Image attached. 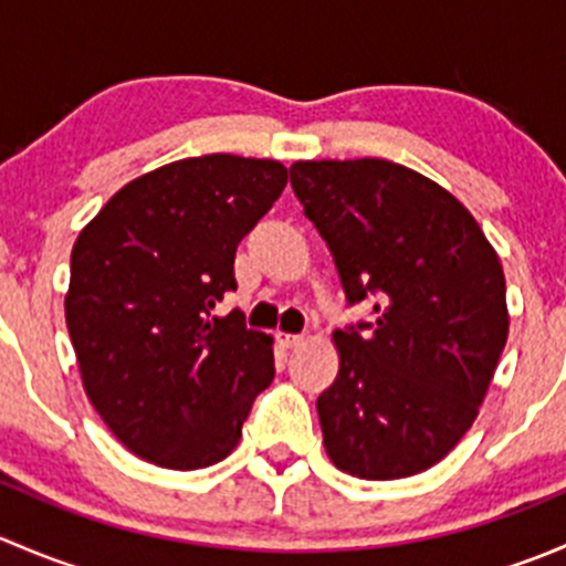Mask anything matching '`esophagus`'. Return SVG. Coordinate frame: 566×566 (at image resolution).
<instances>
[{"label":"esophagus","mask_w":566,"mask_h":566,"mask_svg":"<svg viewBox=\"0 0 566 566\" xmlns=\"http://www.w3.org/2000/svg\"><path fill=\"white\" fill-rule=\"evenodd\" d=\"M276 342L282 347H298L304 342V334H287V331H279Z\"/></svg>","instance_id":"34e87169"}]
</instances>
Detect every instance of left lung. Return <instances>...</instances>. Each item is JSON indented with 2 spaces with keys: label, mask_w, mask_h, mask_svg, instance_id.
<instances>
[{
  "label": "left lung",
  "mask_w": 566,
  "mask_h": 566,
  "mask_svg": "<svg viewBox=\"0 0 566 566\" xmlns=\"http://www.w3.org/2000/svg\"><path fill=\"white\" fill-rule=\"evenodd\" d=\"M290 182L373 323L334 331L323 443L358 479L413 476L471 430L510 334L499 254L465 205L384 158L295 161Z\"/></svg>",
  "instance_id": "obj_1"
}]
</instances>
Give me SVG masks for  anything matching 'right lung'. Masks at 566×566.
Returning <instances> with one entry per match:
<instances>
[{"label": "right lung", "instance_id": "add662e5", "mask_svg": "<svg viewBox=\"0 0 566 566\" xmlns=\"http://www.w3.org/2000/svg\"><path fill=\"white\" fill-rule=\"evenodd\" d=\"M284 186L268 158H182L119 188L73 243L65 319L84 391L153 465L224 460L271 386V336L213 310L238 287V243Z\"/></svg>", "mask_w": 566, "mask_h": 566}]
</instances>
